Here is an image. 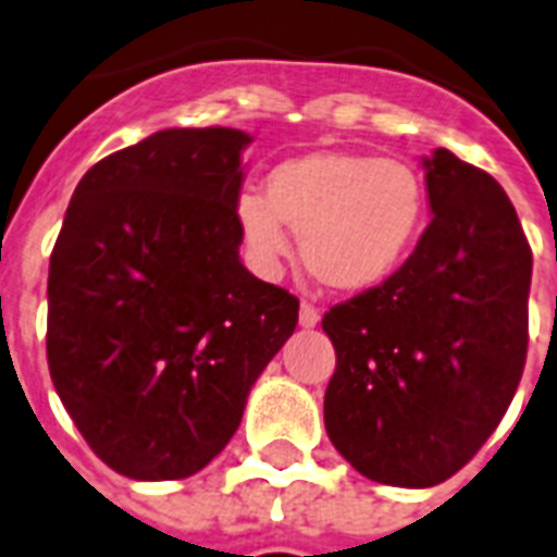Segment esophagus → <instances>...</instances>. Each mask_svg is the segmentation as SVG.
I'll list each match as a JSON object with an SVG mask.
<instances>
[{
    "instance_id": "1",
    "label": "esophagus",
    "mask_w": 557,
    "mask_h": 557,
    "mask_svg": "<svg viewBox=\"0 0 557 557\" xmlns=\"http://www.w3.org/2000/svg\"><path fill=\"white\" fill-rule=\"evenodd\" d=\"M299 324H301V327H315V324H319V310H315L310 301H301Z\"/></svg>"
}]
</instances>
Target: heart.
<instances>
[{
	"instance_id": "heart-1",
	"label": "heart",
	"mask_w": 557,
	"mask_h": 557,
	"mask_svg": "<svg viewBox=\"0 0 557 557\" xmlns=\"http://www.w3.org/2000/svg\"><path fill=\"white\" fill-rule=\"evenodd\" d=\"M429 186L408 160L319 149L290 158L267 175V198L242 195L235 224L258 267L299 256L315 284L333 293L380 287L408 261L429 224Z\"/></svg>"
}]
</instances>
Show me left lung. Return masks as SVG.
Instances as JSON below:
<instances>
[{"label": "left lung", "instance_id": "8db88e82", "mask_svg": "<svg viewBox=\"0 0 557 557\" xmlns=\"http://www.w3.org/2000/svg\"><path fill=\"white\" fill-rule=\"evenodd\" d=\"M431 224L388 282L331 307L324 429L385 486H437L504 420L529 342L532 250L504 186L448 149L422 158Z\"/></svg>", "mask_w": 557, "mask_h": 557}]
</instances>
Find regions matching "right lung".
<instances>
[{
  "label": "right lung",
  "mask_w": 557,
  "mask_h": 557,
  "mask_svg": "<svg viewBox=\"0 0 557 557\" xmlns=\"http://www.w3.org/2000/svg\"><path fill=\"white\" fill-rule=\"evenodd\" d=\"M238 128H163L88 169L48 267V371L109 469L201 471L299 322L242 264Z\"/></svg>",
  "instance_id": "right-lung-1"
}]
</instances>
